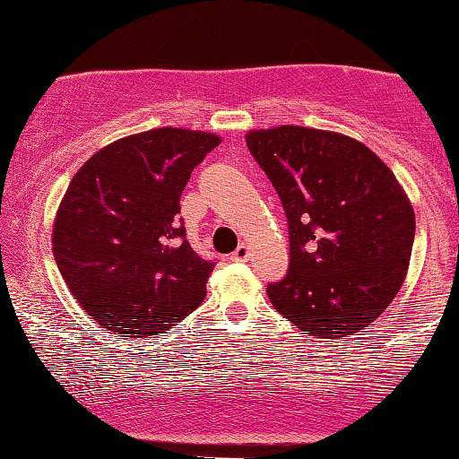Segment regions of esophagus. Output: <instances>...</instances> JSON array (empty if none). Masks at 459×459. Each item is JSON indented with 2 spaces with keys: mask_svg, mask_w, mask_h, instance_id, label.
<instances>
[{
  "mask_svg": "<svg viewBox=\"0 0 459 459\" xmlns=\"http://www.w3.org/2000/svg\"><path fill=\"white\" fill-rule=\"evenodd\" d=\"M248 257H251V248L247 245H240L234 253H231V259H234V262H247Z\"/></svg>",
  "mask_w": 459,
  "mask_h": 459,
  "instance_id": "obj_1",
  "label": "esophagus"
}]
</instances>
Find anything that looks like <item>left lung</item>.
I'll use <instances>...</instances> for the list:
<instances>
[{
	"instance_id": "1",
	"label": "left lung",
	"mask_w": 459,
	"mask_h": 459,
	"mask_svg": "<svg viewBox=\"0 0 459 459\" xmlns=\"http://www.w3.org/2000/svg\"><path fill=\"white\" fill-rule=\"evenodd\" d=\"M290 228V270L274 308L310 336H353L403 287L415 212L394 172L358 140L282 126L247 134Z\"/></svg>"
}]
</instances>
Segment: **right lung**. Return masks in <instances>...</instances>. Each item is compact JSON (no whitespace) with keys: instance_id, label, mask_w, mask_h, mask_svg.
<instances>
[{"instance_id":"right-lung-1","label":"right lung","mask_w":459,"mask_h":459,"mask_svg":"<svg viewBox=\"0 0 459 459\" xmlns=\"http://www.w3.org/2000/svg\"><path fill=\"white\" fill-rule=\"evenodd\" d=\"M221 138L160 127L121 138L74 174L53 228L59 273L112 332L157 338L206 298L214 262L191 248L180 195Z\"/></svg>"}]
</instances>
